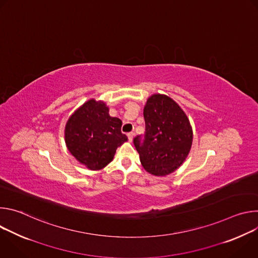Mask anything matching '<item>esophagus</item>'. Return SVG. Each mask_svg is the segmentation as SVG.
<instances>
[{
  "instance_id": "1",
  "label": "esophagus",
  "mask_w": 258,
  "mask_h": 258,
  "mask_svg": "<svg viewBox=\"0 0 258 258\" xmlns=\"http://www.w3.org/2000/svg\"><path fill=\"white\" fill-rule=\"evenodd\" d=\"M134 136H135L134 133H128V134H127V138H128V141H130V142H133Z\"/></svg>"
}]
</instances>
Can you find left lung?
Masks as SVG:
<instances>
[{"mask_svg": "<svg viewBox=\"0 0 258 258\" xmlns=\"http://www.w3.org/2000/svg\"><path fill=\"white\" fill-rule=\"evenodd\" d=\"M145 140L134 139L144 169L155 176L175 171L188 157L193 130L180 106L170 97L153 94L144 106Z\"/></svg>", "mask_w": 258, "mask_h": 258, "instance_id": "left-lung-1", "label": "left lung"}]
</instances>
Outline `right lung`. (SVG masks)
Returning <instances> with one entry per match:
<instances>
[{"mask_svg": "<svg viewBox=\"0 0 258 258\" xmlns=\"http://www.w3.org/2000/svg\"><path fill=\"white\" fill-rule=\"evenodd\" d=\"M122 122L109 114L102 100L90 99L73 112L64 130L65 144L75 158L91 170H100L113 160L117 147L127 141Z\"/></svg>", "mask_w": 258, "mask_h": 258, "instance_id": "right-lung-1", "label": "right lung"}]
</instances>
